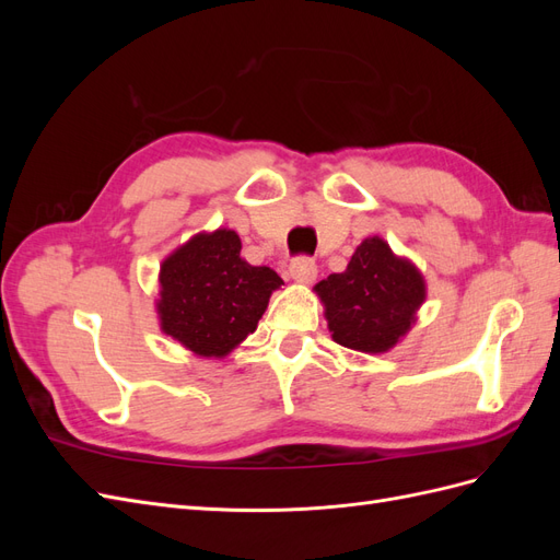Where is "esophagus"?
<instances>
[{
	"label": "esophagus",
	"instance_id": "1",
	"mask_svg": "<svg viewBox=\"0 0 560 560\" xmlns=\"http://www.w3.org/2000/svg\"><path fill=\"white\" fill-rule=\"evenodd\" d=\"M290 276L294 282H301V284H311L317 276V266L313 259L308 257H299L290 264Z\"/></svg>",
	"mask_w": 560,
	"mask_h": 560
}]
</instances>
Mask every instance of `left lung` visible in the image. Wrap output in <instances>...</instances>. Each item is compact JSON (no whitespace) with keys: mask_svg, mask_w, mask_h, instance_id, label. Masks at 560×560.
<instances>
[{"mask_svg":"<svg viewBox=\"0 0 560 560\" xmlns=\"http://www.w3.org/2000/svg\"><path fill=\"white\" fill-rule=\"evenodd\" d=\"M313 290L334 341L366 354L393 350L416 325L428 296L418 266L395 254L381 235L364 238L343 273H331Z\"/></svg>","mask_w":560,"mask_h":560,"instance_id":"1","label":"left lung"}]
</instances>
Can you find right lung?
<instances>
[{"instance_id": "right-lung-1", "label": "right lung", "mask_w": 560, "mask_h": 560, "mask_svg": "<svg viewBox=\"0 0 560 560\" xmlns=\"http://www.w3.org/2000/svg\"><path fill=\"white\" fill-rule=\"evenodd\" d=\"M241 247L238 233L219 226L191 235L161 264L159 327L196 358L224 360L257 329L270 294L284 284L273 268L247 264Z\"/></svg>"}]
</instances>
